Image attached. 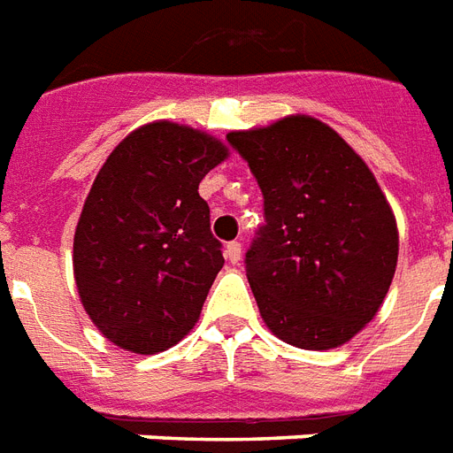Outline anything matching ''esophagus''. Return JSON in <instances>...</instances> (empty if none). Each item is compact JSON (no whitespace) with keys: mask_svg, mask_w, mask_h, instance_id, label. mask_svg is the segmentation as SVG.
<instances>
[{"mask_svg":"<svg viewBox=\"0 0 453 453\" xmlns=\"http://www.w3.org/2000/svg\"><path fill=\"white\" fill-rule=\"evenodd\" d=\"M226 258L230 263H240V258H242V244H240V242H227V244H226Z\"/></svg>","mask_w":453,"mask_h":453,"instance_id":"esophagus-1","label":"esophagus"}]
</instances>
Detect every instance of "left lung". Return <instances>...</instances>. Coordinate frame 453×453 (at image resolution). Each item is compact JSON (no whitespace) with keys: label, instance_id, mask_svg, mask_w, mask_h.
<instances>
[{"label":"left lung","instance_id":"1","mask_svg":"<svg viewBox=\"0 0 453 453\" xmlns=\"http://www.w3.org/2000/svg\"><path fill=\"white\" fill-rule=\"evenodd\" d=\"M227 141L263 192L265 223L244 258L263 322L303 350L348 343L379 312L397 265V223L376 178L315 117Z\"/></svg>","mask_w":453,"mask_h":453}]
</instances>
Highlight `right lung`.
<instances>
[{"mask_svg": "<svg viewBox=\"0 0 453 453\" xmlns=\"http://www.w3.org/2000/svg\"><path fill=\"white\" fill-rule=\"evenodd\" d=\"M226 157L204 131L152 122L98 171L74 230V282L91 322L124 350H166L199 319L226 261L197 190Z\"/></svg>", "mask_w": 453, "mask_h": 453, "instance_id": "1", "label": "right lung"}]
</instances>
